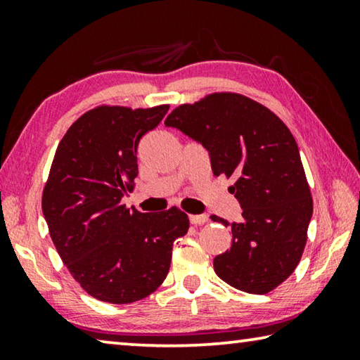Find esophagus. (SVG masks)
Here are the masks:
<instances>
[{
    "instance_id": "obj_1",
    "label": "esophagus",
    "mask_w": 360,
    "mask_h": 360,
    "mask_svg": "<svg viewBox=\"0 0 360 360\" xmlns=\"http://www.w3.org/2000/svg\"><path fill=\"white\" fill-rule=\"evenodd\" d=\"M189 221L193 226H203L208 222V216L207 214H191Z\"/></svg>"
}]
</instances>
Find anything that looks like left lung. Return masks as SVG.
I'll return each instance as SVG.
<instances>
[{
	"instance_id": "left-lung-1",
	"label": "left lung",
	"mask_w": 360,
	"mask_h": 360,
	"mask_svg": "<svg viewBox=\"0 0 360 360\" xmlns=\"http://www.w3.org/2000/svg\"><path fill=\"white\" fill-rule=\"evenodd\" d=\"M165 124L200 142L214 176L236 178L229 191L242 205L243 221L232 222V245L214 258V272L242 292H272L298 266L312 216L311 187L287 124L238 93L182 104ZM211 219L227 226L218 216Z\"/></svg>"
}]
</instances>
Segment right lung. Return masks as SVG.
I'll use <instances>...</instances> for the list:
<instances>
[{
    "instance_id": "obj_1",
    "label": "right lung",
    "mask_w": 360,
    "mask_h": 360,
    "mask_svg": "<svg viewBox=\"0 0 360 360\" xmlns=\"http://www.w3.org/2000/svg\"><path fill=\"white\" fill-rule=\"evenodd\" d=\"M169 105H98L60 139L43 189L49 236L72 277L93 298L139 301L163 283L173 242L189 231L184 211L141 213L122 205L138 176L142 136Z\"/></svg>"
}]
</instances>
